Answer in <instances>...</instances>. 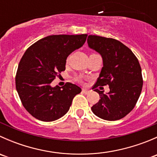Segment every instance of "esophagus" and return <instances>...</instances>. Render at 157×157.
I'll use <instances>...</instances> for the list:
<instances>
[{
    "mask_svg": "<svg viewBox=\"0 0 157 157\" xmlns=\"http://www.w3.org/2000/svg\"><path fill=\"white\" fill-rule=\"evenodd\" d=\"M82 92H83L84 94H88L89 93H90V90H87V89H85V88H83L82 89Z\"/></svg>",
    "mask_w": 157,
    "mask_h": 157,
    "instance_id": "obj_1",
    "label": "esophagus"
}]
</instances>
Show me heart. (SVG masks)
<instances>
[{
    "label": "heart",
    "instance_id": "obj_1",
    "mask_svg": "<svg viewBox=\"0 0 157 157\" xmlns=\"http://www.w3.org/2000/svg\"><path fill=\"white\" fill-rule=\"evenodd\" d=\"M77 80H80V78H77Z\"/></svg>",
    "mask_w": 157,
    "mask_h": 157
}]
</instances>
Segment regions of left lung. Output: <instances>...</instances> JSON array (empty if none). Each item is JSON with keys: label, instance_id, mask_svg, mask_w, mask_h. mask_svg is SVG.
I'll use <instances>...</instances> for the list:
<instances>
[{"label": "left lung", "instance_id": "obj_1", "mask_svg": "<svg viewBox=\"0 0 157 157\" xmlns=\"http://www.w3.org/2000/svg\"><path fill=\"white\" fill-rule=\"evenodd\" d=\"M87 43L103 60V67L93 87L100 99L92 106V111L107 121L121 119L134 108L141 93L143 77L138 60L131 49L112 38L90 35ZM106 85L110 89L107 94L96 89Z\"/></svg>", "mask_w": 157, "mask_h": 157}]
</instances>
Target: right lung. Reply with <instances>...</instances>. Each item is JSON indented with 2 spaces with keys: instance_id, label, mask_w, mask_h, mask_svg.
<instances>
[{
  "instance_id": "1",
  "label": "right lung",
  "mask_w": 157,
  "mask_h": 157,
  "mask_svg": "<svg viewBox=\"0 0 157 157\" xmlns=\"http://www.w3.org/2000/svg\"><path fill=\"white\" fill-rule=\"evenodd\" d=\"M87 35H53L29 47L20 59L15 77L22 104L34 118L52 121L68 112L81 89L71 83L52 87L51 83L65 71L66 59L86 42Z\"/></svg>"
}]
</instances>
